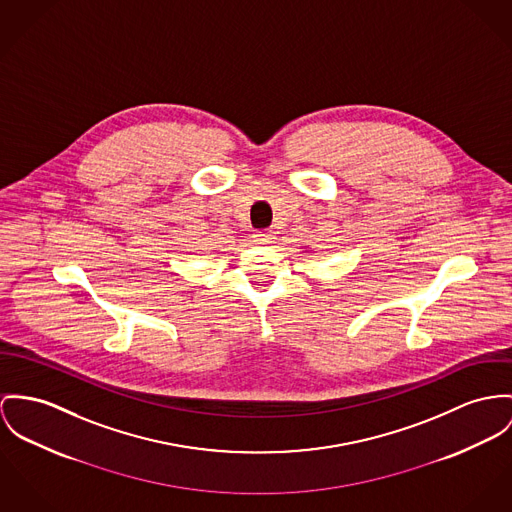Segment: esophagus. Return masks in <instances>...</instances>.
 Returning <instances> with one entry per match:
<instances>
[{"label": "esophagus", "mask_w": 512, "mask_h": 512, "mask_svg": "<svg viewBox=\"0 0 512 512\" xmlns=\"http://www.w3.org/2000/svg\"><path fill=\"white\" fill-rule=\"evenodd\" d=\"M275 239V232H273V230H259V232L253 234V241H255L257 245H269V243H273Z\"/></svg>", "instance_id": "esophagus-1"}]
</instances>
